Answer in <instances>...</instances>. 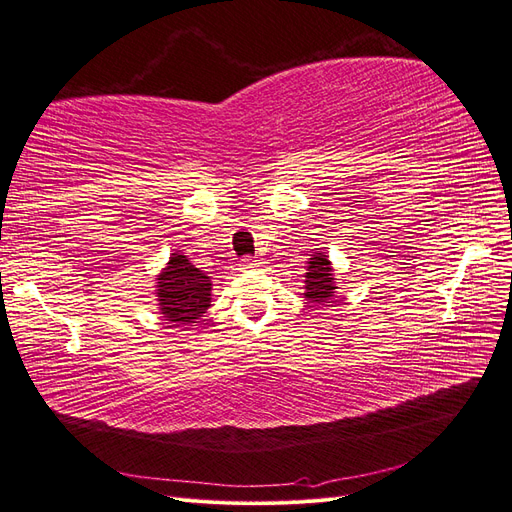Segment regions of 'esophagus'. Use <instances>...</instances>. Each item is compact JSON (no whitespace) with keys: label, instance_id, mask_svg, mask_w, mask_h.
Instances as JSON below:
<instances>
[{"label":"esophagus","instance_id":"34e87169","mask_svg":"<svg viewBox=\"0 0 512 512\" xmlns=\"http://www.w3.org/2000/svg\"><path fill=\"white\" fill-rule=\"evenodd\" d=\"M257 266H259V261L253 259V257H244V259L240 261V270H253V268H257Z\"/></svg>","mask_w":512,"mask_h":512}]
</instances>
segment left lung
<instances>
[{
  "label": "left lung",
  "instance_id": "1",
  "mask_svg": "<svg viewBox=\"0 0 512 512\" xmlns=\"http://www.w3.org/2000/svg\"><path fill=\"white\" fill-rule=\"evenodd\" d=\"M335 276L329 255L316 251L308 261V272H306V297L312 301L314 306H325L331 304L335 297Z\"/></svg>",
  "mask_w": 512,
  "mask_h": 512
}]
</instances>
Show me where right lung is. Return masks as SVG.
<instances>
[{
    "label": "right lung",
    "instance_id": "obj_1",
    "mask_svg": "<svg viewBox=\"0 0 512 512\" xmlns=\"http://www.w3.org/2000/svg\"><path fill=\"white\" fill-rule=\"evenodd\" d=\"M156 280L160 314L168 323L192 325L211 306V278L181 253L170 255Z\"/></svg>",
    "mask_w": 512,
    "mask_h": 512
}]
</instances>
